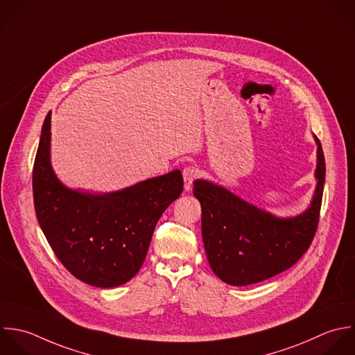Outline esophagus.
Returning <instances> with one entry per match:
<instances>
[{
  "label": "esophagus",
  "mask_w": 355,
  "mask_h": 355,
  "mask_svg": "<svg viewBox=\"0 0 355 355\" xmlns=\"http://www.w3.org/2000/svg\"><path fill=\"white\" fill-rule=\"evenodd\" d=\"M182 177H184L185 191H191L193 181L199 178V170L195 166H187L182 171Z\"/></svg>",
  "instance_id": "obj_1"
}]
</instances>
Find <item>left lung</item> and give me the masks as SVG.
I'll return each instance as SVG.
<instances>
[{"instance_id":"obj_1","label":"left lung","mask_w":355,"mask_h":355,"mask_svg":"<svg viewBox=\"0 0 355 355\" xmlns=\"http://www.w3.org/2000/svg\"><path fill=\"white\" fill-rule=\"evenodd\" d=\"M315 139L318 185L310 209L295 218H277L225 188L203 180L193 182L207 260L225 284L245 286L266 281L289 270L309 250L320 223L327 173L322 145Z\"/></svg>"}]
</instances>
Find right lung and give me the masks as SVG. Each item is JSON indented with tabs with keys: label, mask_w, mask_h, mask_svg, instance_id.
<instances>
[{
	"label": "right lung",
	"mask_w": 355,
	"mask_h": 355,
	"mask_svg": "<svg viewBox=\"0 0 355 355\" xmlns=\"http://www.w3.org/2000/svg\"><path fill=\"white\" fill-rule=\"evenodd\" d=\"M51 112L33 166L38 224L58 260L77 279L98 288L128 282L141 268L155 227L182 193L180 170L106 195L67 189L49 164Z\"/></svg>",
	"instance_id": "add662e5"
}]
</instances>
